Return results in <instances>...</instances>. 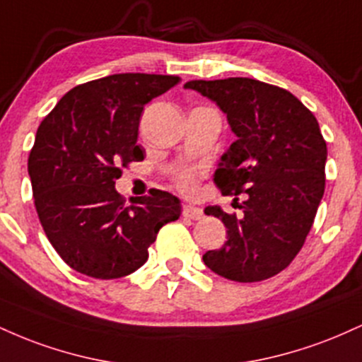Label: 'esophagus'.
Wrapping results in <instances>:
<instances>
[{"mask_svg":"<svg viewBox=\"0 0 362 362\" xmlns=\"http://www.w3.org/2000/svg\"><path fill=\"white\" fill-rule=\"evenodd\" d=\"M182 214H184V218H189V219H202V218H204V213H202V209H199V207H195V206H184V209H182Z\"/></svg>","mask_w":362,"mask_h":362,"instance_id":"obj_1","label":"esophagus"}]
</instances>
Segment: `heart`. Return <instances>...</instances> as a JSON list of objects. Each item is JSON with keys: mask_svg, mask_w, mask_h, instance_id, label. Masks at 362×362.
I'll return each mask as SVG.
<instances>
[{"mask_svg": "<svg viewBox=\"0 0 362 362\" xmlns=\"http://www.w3.org/2000/svg\"><path fill=\"white\" fill-rule=\"evenodd\" d=\"M197 175L199 172L194 168H184L180 172L175 173L173 182H175L177 189L184 194H192L197 187Z\"/></svg>", "mask_w": 362, "mask_h": 362, "instance_id": "b5f03b06", "label": "heart"}]
</instances>
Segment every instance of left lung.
<instances>
[{
	"label": "left lung",
	"mask_w": 362,
	"mask_h": 362,
	"mask_svg": "<svg viewBox=\"0 0 362 362\" xmlns=\"http://www.w3.org/2000/svg\"><path fill=\"white\" fill-rule=\"evenodd\" d=\"M226 114L236 141L221 156L214 184L243 194L242 216L207 207L228 228V240L202 260L218 276L257 282L276 276L305 245L325 192L327 143L317 117L293 93L252 78L192 80Z\"/></svg>",
	"instance_id": "8db88e82"
}]
</instances>
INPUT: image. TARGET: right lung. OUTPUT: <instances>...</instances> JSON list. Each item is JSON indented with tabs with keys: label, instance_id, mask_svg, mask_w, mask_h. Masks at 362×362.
Here are the masks:
<instances>
[{
	"label": "right lung",
	"instance_id": "1",
	"mask_svg": "<svg viewBox=\"0 0 362 362\" xmlns=\"http://www.w3.org/2000/svg\"><path fill=\"white\" fill-rule=\"evenodd\" d=\"M180 81L172 74L120 73L74 86L45 115L28 155L37 214L54 250L95 279H117L148 260L161 226L180 218L165 190L126 199L115 180L132 161L144 105Z\"/></svg>",
	"mask_w": 362,
	"mask_h": 362
}]
</instances>
